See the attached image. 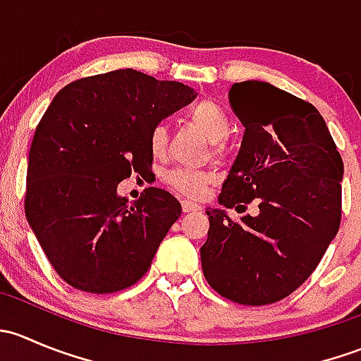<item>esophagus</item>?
<instances>
[{"instance_id":"esophagus-1","label":"esophagus","mask_w":361,"mask_h":361,"mask_svg":"<svg viewBox=\"0 0 361 361\" xmlns=\"http://www.w3.org/2000/svg\"><path fill=\"white\" fill-rule=\"evenodd\" d=\"M181 209H183V213H194V211H201V206L188 201V199H183V201H181Z\"/></svg>"}]
</instances>
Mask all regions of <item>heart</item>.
<instances>
[{
  "label": "heart",
  "instance_id": "obj_1",
  "mask_svg": "<svg viewBox=\"0 0 361 361\" xmlns=\"http://www.w3.org/2000/svg\"><path fill=\"white\" fill-rule=\"evenodd\" d=\"M187 118L202 130L207 140L216 141V143H213L214 155H218V157L225 155V147L218 143V141L227 137L228 133H231V120H228L227 113L221 110L216 103H213V101L202 99L188 108ZM166 147L167 130L162 123H157L150 130V136H148V148H150V154L154 157H162ZM213 180L214 173L207 169H173L164 176V183L171 190L190 199L201 197L204 192H206L207 185Z\"/></svg>",
  "mask_w": 361,
  "mask_h": 361
}]
</instances>
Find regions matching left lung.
I'll return each instance as SVG.
<instances>
[{"label":"left lung","mask_w":361,"mask_h":361,"mask_svg":"<svg viewBox=\"0 0 361 361\" xmlns=\"http://www.w3.org/2000/svg\"><path fill=\"white\" fill-rule=\"evenodd\" d=\"M228 101L246 130L218 201L245 211L255 202L258 211L239 220L206 211L202 272L228 300L274 304L312 274L336 238L344 164L307 101L257 80L234 83Z\"/></svg>","instance_id":"left-lung-1"}]
</instances>
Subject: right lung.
I'll return each mask as SVG.
<instances>
[{
    "label": "right lung",
    "instance_id": "right-lung-1",
    "mask_svg": "<svg viewBox=\"0 0 361 361\" xmlns=\"http://www.w3.org/2000/svg\"><path fill=\"white\" fill-rule=\"evenodd\" d=\"M197 94L134 69L87 76L61 89L35 130L24 211L61 279L89 293L136 285L181 206L148 187L133 206L120 181L154 162L150 130Z\"/></svg>",
    "mask_w": 361,
    "mask_h": 361
}]
</instances>
